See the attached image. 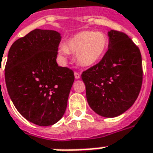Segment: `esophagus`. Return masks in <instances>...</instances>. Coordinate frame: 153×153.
I'll use <instances>...</instances> for the list:
<instances>
[{
    "mask_svg": "<svg viewBox=\"0 0 153 153\" xmlns=\"http://www.w3.org/2000/svg\"><path fill=\"white\" fill-rule=\"evenodd\" d=\"M74 75H75V78L76 79H79L80 77H81V75H80V73H78V72H75Z\"/></svg>",
    "mask_w": 153,
    "mask_h": 153,
    "instance_id": "1",
    "label": "esophagus"
}]
</instances>
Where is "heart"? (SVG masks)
<instances>
[{"mask_svg": "<svg viewBox=\"0 0 153 153\" xmlns=\"http://www.w3.org/2000/svg\"><path fill=\"white\" fill-rule=\"evenodd\" d=\"M108 48V39L101 32L82 31L72 36L61 45L59 55L65 59L69 53L76 54V60L80 65L90 67L103 59Z\"/></svg>", "mask_w": 153, "mask_h": 153, "instance_id": "b5f03b06", "label": "heart"}]
</instances>
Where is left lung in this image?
<instances>
[{"label": "left lung", "mask_w": 153, "mask_h": 153, "mask_svg": "<svg viewBox=\"0 0 153 153\" xmlns=\"http://www.w3.org/2000/svg\"><path fill=\"white\" fill-rule=\"evenodd\" d=\"M108 50L98 64L82 74L89 106L95 113L114 118L133 105L141 91L140 50L127 34L110 30Z\"/></svg>", "instance_id": "left-lung-1"}]
</instances>
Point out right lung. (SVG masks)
I'll list each match as a JSON object with an SVG mask.
<instances>
[{
    "label": "right lung",
    "instance_id": "right-lung-1",
    "mask_svg": "<svg viewBox=\"0 0 153 153\" xmlns=\"http://www.w3.org/2000/svg\"><path fill=\"white\" fill-rule=\"evenodd\" d=\"M61 37L54 30L34 29L11 46L5 67L7 92L28 121L49 126L64 115L74 72L56 62Z\"/></svg>",
    "mask_w": 153,
    "mask_h": 153
}]
</instances>
